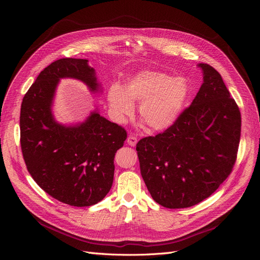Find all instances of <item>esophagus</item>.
Segmentation results:
<instances>
[{"label": "esophagus", "mask_w": 260, "mask_h": 260, "mask_svg": "<svg viewBox=\"0 0 260 260\" xmlns=\"http://www.w3.org/2000/svg\"><path fill=\"white\" fill-rule=\"evenodd\" d=\"M126 141H127V144H128V145H131V146H135L136 144H137L138 139H137V137H136V136H134V135H129Z\"/></svg>", "instance_id": "esophagus-1"}]
</instances>
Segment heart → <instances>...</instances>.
I'll return each mask as SVG.
<instances>
[{
    "label": "heart",
    "mask_w": 260,
    "mask_h": 260,
    "mask_svg": "<svg viewBox=\"0 0 260 260\" xmlns=\"http://www.w3.org/2000/svg\"><path fill=\"white\" fill-rule=\"evenodd\" d=\"M188 92L185 79L145 71L131 78L123 90L117 85L112 86L107 98L119 119L133 113V103H141L139 116L146 126L153 131H165L178 119Z\"/></svg>",
    "instance_id": "b5f03b06"
}]
</instances>
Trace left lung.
I'll return each instance as SVG.
<instances>
[{"label": "left lung", "mask_w": 260, "mask_h": 260, "mask_svg": "<svg viewBox=\"0 0 260 260\" xmlns=\"http://www.w3.org/2000/svg\"><path fill=\"white\" fill-rule=\"evenodd\" d=\"M203 83L192 104L166 131L136 145L141 176L153 199L183 209L210 197L237 159L241 115L214 67L199 64Z\"/></svg>", "instance_id": "obj_1"}]
</instances>
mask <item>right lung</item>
<instances>
[{"label": "right lung", "mask_w": 260, "mask_h": 260, "mask_svg": "<svg viewBox=\"0 0 260 260\" xmlns=\"http://www.w3.org/2000/svg\"><path fill=\"white\" fill-rule=\"evenodd\" d=\"M61 78L83 81L92 91L99 86L85 59L64 58L45 67L22 101L21 149L27 170L44 192L72 207H89L111 189L114 158L127 134L95 112L78 126L58 124L50 106Z\"/></svg>", "instance_id": "1"}]
</instances>
